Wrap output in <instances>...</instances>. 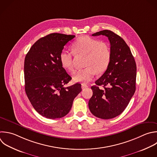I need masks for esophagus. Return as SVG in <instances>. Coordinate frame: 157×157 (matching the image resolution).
Wrapping results in <instances>:
<instances>
[{
	"instance_id": "34e87169",
	"label": "esophagus",
	"mask_w": 157,
	"mask_h": 157,
	"mask_svg": "<svg viewBox=\"0 0 157 157\" xmlns=\"http://www.w3.org/2000/svg\"><path fill=\"white\" fill-rule=\"evenodd\" d=\"M87 87H88V85H86L85 84H82V89H85V88H86Z\"/></svg>"
}]
</instances>
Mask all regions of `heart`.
<instances>
[{
	"instance_id": "b5f03b06",
	"label": "heart",
	"mask_w": 157,
	"mask_h": 157,
	"mask_svg": "<svg viewBox=\"0 0 157 157\" xmlns=\"http://www.w3.org/2000/svg\"><path fill=\"white\" fill-rule=\"evenodd\" d=\"M73 52L77 55H85V69L76 71L73 74L75 82L88 83L96 74H102L109 67L111 61V50L109 45L89 36L78 38L72 45ZM62 66L69 71L74 70L71 52L63 50L59 55Z\"/></svg>"
}]
</instances>
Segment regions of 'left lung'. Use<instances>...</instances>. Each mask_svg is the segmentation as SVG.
Returning <instances> with one entry per match:
<instances>
[{
    "label": "left lung",
    "instance_id": "8db88e82",
    "mask_svg": "<svg viewBox=\"0 0 157 157\" xmlns=\"http://www.w3.org/2000/svg\"><path fill=\"white\" fill-rule=\"evenodd\" d=\"M108 37L112 53L110 65L92 86L93 96L88 102L90 112L102 119H110L120 115L128 105L136 91V64L124 40L109 30H103L93 36ZM99 86L105 89L101 90Z\"/></svg>",
    "mask_w": 157,
    "mask_h": 157
}]
</instances>
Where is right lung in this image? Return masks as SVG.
Listing matches in <instances>:
<instances>
[{"instance_id":"right-lung-1","label":"right lung","mask_w":157,"mask_h":157,"mask_svg":"<svg viewBox=\"0 0 157 157\" xmlns=\"http://www.w3.org/2000/svg\"><path fill=\"white\" fill-rule=\"evenodd\" d=\"M75 37L48 34L39 39L26 55L25 91L34 109L45 118L56 119L66 115L82 91L78 83L64 87L72 78L59 60L64 45Z\"/></svg>"}]
</instances>
